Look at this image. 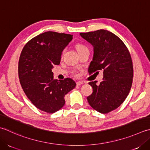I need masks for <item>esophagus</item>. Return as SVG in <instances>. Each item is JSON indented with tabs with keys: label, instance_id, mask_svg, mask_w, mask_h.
Wrapping results in <instances>:
<instances>
[{
	"label": "esophagus",
	"instance_id": "34e87169",
	"mask_svg": "<svg viewBox=\"0 0 150 150\" xmlns=\"http://www.w3.org/2000/svg\"><path fill=\"white\" fill-rule=\"evenodd\" d=\"M76 84H77V86H80V85L83 84V82H82V81H77V83H76Z\"/></svg>",
	"mask_w": 150,
	"mask_h": 150
}]
</instances>
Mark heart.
<instances>
[{"mask_svg":"<svg viewBox=\"0 0 150 150\" xmlns=\"http://www.w3.org/2000/svg\"><path fill=\"white\" fill-rule=\"evenodd\" d=\"M86 48H87V47H86L85 46V45H84L83 44L78 43L77 45H76V49H77V51H78V52H79V51H81V50H83V49H86ZM64 51H65V50H63L62 52V54H63V53H64Z\"/></svg>","mask_w":150,"mask_h":150,"instance_id":"1","label":"heart"}]
</instances>
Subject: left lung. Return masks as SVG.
Returning a JSON list of instances; mask_svg holds the SVG:
<instances>
[{
  "mask_svg": "<svg viewBox=\"0 0 150 150\" xmlns=\"http://www.w3.org/2000/svg\"><path fill=\"white\" fill-rule=\"evenodd\" d=\"M80 35L93 47L89 73L103 71L100 84L96 81L88 83L93 93L87 100L93 109L107 114L120 107L130 92L133 77L131 54L124 42L111 32L101 29Z\"/></svg>",
  "mask_w": 150,
  "mask_h": 150,
  "instance_id": "1",
  "label": "left lung"
}]
</instances>
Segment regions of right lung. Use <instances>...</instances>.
<instances>
[{
    "instance_id": "right-lung-1",
    "label": "right lung",
    "mask_w": 150,
    "mask_h": 150,
    "mask_svg": "<svg viewBox=\"0 0 150 150\" xmlns=\"http://www.w3.org/2000/svg\"><path fill=\"white\" fill-rule=\"evenodd\" d=\"M73 35L45 32L30 40L20 55L18 73L21 85L32 104L44 112L54 113L65 104L64 97L76 86L70 78L53 79L52 69L59 65L62 52Z\"/></svg>"
}]
</instances>
